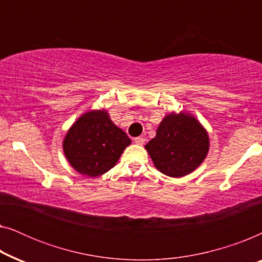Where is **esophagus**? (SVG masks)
I'll use <instances>...</instances> for the list:
<instances>
[{
	"label": "esophagus",
	"mask_w": 262,
	"mask_h": 262,
	"mask_svg": "<svg viewBox=\"0 0 262 262\" xmlns=\"http://www.w3.org/2000/svg\"><path fill=\"white\" fill-rule=\"evenodd\" d=\"M134 141H135V143H136V144H137V145H143V144H144L145 139L143 138V137H136V138L134 139Z\"/></svg>",
	"instance_id": "obj_1"
}]
</instances>
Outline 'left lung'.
<instances>
[{"mask_svg": "<svg viewBox=\"0 0 262 262\" xmlns=\"http://www.w3.org/2000/svg\"><path fill=\"white\" fill-rule=\"evenodd\" d=\"M209 135L191 114L171 112L163 118L145 149L161 173L185 177L196 169L209 152Z\"/></svg>", "mask_w": 262, "mask_h": 262, "instance_id": "1", "label": "left lung"}]
</instances>
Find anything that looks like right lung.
Instances as JSON below:
<instances>
[{"label": "right lung", "mask_w": 262, "mask_h": 262, "mask_svg": "<svg viewBox=\"0 0 262 262\" xmlns=\"http://www.w3.org/2000/svg\"><path fill=\"white\" fill-rule=\"evenodd\" d=\"M131 139L113 124L105 110L82 114L67 132L63 151L71 167L88 177H99L116 166Z\"/></svg>", "instance_id": "obj_1"}]
</instances>
